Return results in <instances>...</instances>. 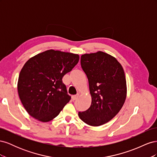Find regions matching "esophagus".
<instances>
[{
  "instance_id": "34e87169",
  "label": "esophagus",
  "mask_w": 157,
  "mask_h": 157,
  "mask_svg": "<svg viewBox=\"0 0 157 157\" xmlns=\"http://www.w3.org/2000/svg\"><path fill=\"white\" fill-rule=\"evenodd\" d=\"M78 95H75V96H72V97H71V99H72L73 101H75L78 98Z\"/></svg>"
}]
</instances>
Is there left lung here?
I'll return each instance as SVG.
<instances>
[{
    "mask_svg": "<svg viewBox=\"0 0 157 157\" xmlns=\"http://www.w3.org/2000/svg\"><path fill=\"white\" fill-rule=\"evenodd\" d=\"M80 64L88 80L92 103L86 111L78 112V117L90 126L103 125L117 115L125 102L124 69L115 58L101 51L82 55Z\"/></svg>",
    "mask_w": 157,
    "mask_h": 157,
    "instance_id": "left-lung-1",
    "label": "left lung"
}]
</instances>
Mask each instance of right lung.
Segmentation results:
<instances>
[{"label": "right lung", "instance_id": "right-lung-1", "mask_svg": "<svg viewBox=\"0 0 157 157\" xmlns=\"http://www.w3.org/2000/svg\"><path fill=\"white\" fill-rule=\"evenodd\" d=\"M78 61V54L49 50L25 63L19 75L17 91L31 117L46 122L59 115L71 99L62 78Z\"/></svg>", "mask_w": 157, "mask_h": 157}]
</instances>
